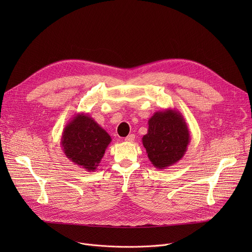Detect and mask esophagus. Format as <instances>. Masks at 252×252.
<instances>
[{"label":"esophagus","instance_id":"34e87169","mask_svg":"<svg viewBox=\"0 0 252 252\" xmlns=\"http://www.w3.org/2000/svg\"><path fill=\"white\" fill-rule=\"evenodd\" d=\"M134 140H135V135H128L126 139H125V141H126V142H134Z\"/></svg>","mask_w":252,"mask_h":252}]
</instances>
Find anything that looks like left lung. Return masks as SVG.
Returning a JSON list of instances; mask_svg holds the SVG:
<instances>
[{"mask_svg": "<svg viewBox=\"0 0 252 252\" xmlns=\"http://www.w3.org/2000/svg\"><path fill=\"white\" fill-rule=\"evenodd\" d=\"M148 126L142 143L153 166L164 169L181 160L191 141L182 113L169 108L157 111L149 118Z\"/></svg>", "mask_w": 252, "mask_h": 252, "instance_id": "left-lung-1", "label": "left lung"}]
</instances>
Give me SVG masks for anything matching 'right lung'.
Listing matches in <instances>:
<instances>
[{"mask_svg": "<svg viewBox=\"0 0 252 252\" xmlns=\"http://www.w3.org/2000/svg\"><path fill=\"white\" fill-rule=\"evenodd\" d=\"M111 137L88 113H77L63 128L61 147L68 159L87 171H95Z\"/></svg>", "mask_w": 252, "mask_h": 252, "instance_id": "obj_1", "label": "right lung"}]
</instances>
